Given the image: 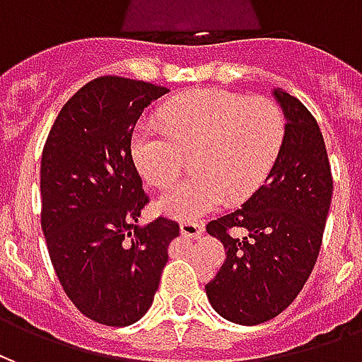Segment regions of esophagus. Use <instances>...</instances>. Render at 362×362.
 <instances>
[{
  "instance_id": "esophagus-1",
  "label": "esophagus",
  "mask_w": 362,
  "mask_h": 362,
  "mask_svg": "<svg viewBox=\"0 0 362 362\" xmlns=\"http://www.w3.org/2000/svg\"><path fill=\"white\" fill-rule=\"evenodd\" d=\"M180 233L182 236H186L189 240H196V238H199V236L204 235V225H202V223L184 221V223H180Z\"/></svg>"
}]
</instances>
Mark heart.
I'll list each match as a JSON object with an SVG mask.
<instances>
[{
  "label": "heart",
  "mask_w": 362,
  "mask_h": 362,
  "mask_svg": "<svg viewBox=\"0 0 362 362\" xmlns=\"http://www.w3.org/2000/svg\"><path fill=\"white\" fill-rule=\"evenodd\" d=\"M287 139L285 114L269 98H246L230 90L204 89L166 103L157 124L147 122L132 137L135 168L155 188H168L182 170L192 178L158 197L165 217L194 221L225 199L240 204L266 182Z\"/></svg>",
  "instance_id": "1"
}]
</instances>
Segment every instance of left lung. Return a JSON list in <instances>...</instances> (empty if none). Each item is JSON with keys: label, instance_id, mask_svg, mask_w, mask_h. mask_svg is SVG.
Returning <instances> with one entry per match:
<instances>
[{"label": "left lung", "instance_id": "obj_1", "mask_svg": "<svg viewBox=\"0 0 362 362\" xmlns=\"http://www.w3.org/2000/svg\"><path fill=\"white\" fill-rule=\"evenodd\" d=\"M273 96L287 118L277 163L240 209L205 227L227 250L205 293L217 314L240 326L275 318L303 291L318 259L334 189L318 122L283 89H273Z\"/></svg>", "mask_w": 362, "mask_h": 362}]
</instances>
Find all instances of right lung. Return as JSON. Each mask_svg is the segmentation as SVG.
<instances>
[{"label": "right lung", "instance_id": "add662e5", "mask_svg": "<svg viewBox=\"0 0 362 362\" xmlns=\"http://www.w3.org/2000/svg\"><path fill=\"white\" fill-rule=\"evenodd\" d=\"M168 89L98 77L59 110L40 163L42 233L66 295L87 318L129 326L149 310L176 221L141 227L149 196L132 158L141 112Z\"/></svg>", "mask_w": 362, "mask_h": 362}]
</instances>
